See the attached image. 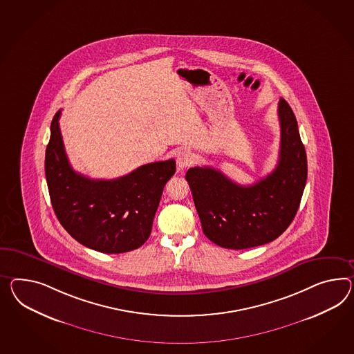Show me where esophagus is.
Returning <instances> with one entry per match:
<instances>
[{"instance_id": "obj_1", "label": "esophagus", "mask_w": 354, "mask_h": 354, "mask_svg": "<svg viewBox=\"0 0 354 354\" xmlns=\"http://www.w3.org/2000/svg\"><path fill=\"white\" fill-rule=\"evenodd\" d=\"M194 154L189 151V150H181L178 154H177V165L180 169H185L187 167H190L191 164L194 163Z\"/></svg>"}]
</instances>
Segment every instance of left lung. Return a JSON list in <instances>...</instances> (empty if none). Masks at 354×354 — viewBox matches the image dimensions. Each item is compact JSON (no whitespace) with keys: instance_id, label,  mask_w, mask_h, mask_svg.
I'll use <instances>...</instances> for the list:
<instances>
[{"instance_id":"8db88e82","label":"left lung","mask_w":354,"mask_h":354,"mask_svg":"<svg viewBox=\"0 0 354 354\" xmlns=\"http://www.w3.org/2000/svg\"><path fill=\"white\" fill-rule=\"evenodd\" d=\"M281 142L272 173L241 186L210 167L186 173L204 235L226 249L271 243L290 226L307 182V155L289 104L279 102Z\"/></svg>"}]
</instances>
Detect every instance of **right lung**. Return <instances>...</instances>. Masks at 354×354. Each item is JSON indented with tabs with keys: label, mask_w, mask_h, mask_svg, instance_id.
<instances>
[{
	"label": "right lung",
	"mask_w": 354,
	"mask_h": 354,
	"mask_svg": "<svg viewBox=\"0 0 354 354\" xmlns=\"http://www.w3.org/2000/svg\"><path fill=\"white\" fill-rule=\"evenodd\" d=\"M51 122L45 173L55 214L80 244L106 254L126 253L149 239L164 186L176 172L173 159L138 167L115 180H91L69 164L59 127Z\"/></svg>",
	"instance_id": "right-lung-1"
}]
</instances>
